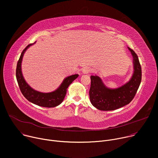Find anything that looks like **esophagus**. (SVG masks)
I'll return each mask as SVG.
<instances>
[{
  "mask_svg": "<svg viewBox=\"0 0 158 158\" xmlns=\"http://www.w3.org/2000/svg\"><path fill=\"white\" fill-rule=\"evenodd\" d=\"M91 72H92V69L90 68H89V67H85L83 69V73L84 74H88V73H90Z\"/></svg>",
  "mask_w": 158,
  "mask_h": 158,
  "instance_id": "1",
  "label": "esophagus"
}]
</instances>
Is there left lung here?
I'll use <instances>...</instances> for the list:
<instances>
[{
	"mask_svg": "<svg viewBox=\"0 0 158 158\" xmlns=\"http://www.w3.org/2000/svg\"><path fill=\"white\" fill-rule=\"evenodd\" d=\"M133 57L134 71L130 80L117 89H109L98 76L92 75L89 91L90 100L96 109L103 110H114L129 104L134 98L141 81L142 71L135 52L127 47Z\"/></svg>",
	"mask_w": 158,
	"mask_h": 158,
	"instance_id": "8db88e82",
	"label": "left lung"
}]
</instances>
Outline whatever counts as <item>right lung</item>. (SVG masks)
Returning a JSON list of instances; mask_svg holds the SVG:
<instances>
[{
    "mask_svg": "<svg viewBox=\"0 0 158 158\" xmlns=\"http://www.w3.org/2000/svg\"><path fill=\"white\" fill-rule=\"evenodd\" d=\"M36 43V42H35ZM35 43L29 44L22 52L19 60L17 62L16 68V78L18 83L21 92L24 97L30 102L36 104L38 106L43 107H55L62 103L66 94L67 89L77 78L78 75L75 74L66 77L58 88L53 92L49 93H43L35 90L26 81L21 68V63L23 56L26 50Z\"/></svg>",
    "mask_w": 158,
    "mask_h": 158,
    "instance_id": "obj_1",
    "label": "right lung"
}]
</instances>
